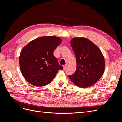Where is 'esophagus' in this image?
<instances>
[{
  "label": "esophagus",
  "instance_id": "34e87169",
  "mask_svg": "<svg viewBox=\"0 0 122 122\" xmlns=\"http://www.w3.org/2000/svg\"><path fill=\"white\" fill-rule=\"evenodd\" d=\"M67 64L63 66V68H64V69H65L67 68Z\"/></svg>",
  "mask_w": 122,
  "mask_h": 122
}]
</instances>
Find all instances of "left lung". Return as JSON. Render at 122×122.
<instances>
[{
    "label": "left lung",
    "mask_w": 122,
    "mask_h": 122,
    "mask_svg": "<svg viewBox=\"0 0 122 122\" xmlns=\"http://www.w3.org/2000/svg\"><path fill=\"white\" fill-rule=\"evenodd\" d=\"M71 45L75 54L77 68L69 78L76 86L87 88L96 83L105 70L104 57L98 47L84 37L73 38Z\"/></svg>",
    "instance_id": "left-lung-1"
}]
</instances>
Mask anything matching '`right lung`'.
<instances>
[{
	"label": "right lung",
	"mask_w": 122,
	"mask_h": 122,
	"mask_svg": "<svg viewBox=\"0 0 122 122\" xmlns=\"http://www.w3.org/2000/svg\"><path fill=\"white\" fill-rule=\"evenodd\" d=\"M61 41L54 36L41 37L31 41L22 49L19 66L28 83L36 87L46 85L53 80L58 70L63 69L53 53Z\"/></svg>",
	"instance_id": "obj_1"
}]
</instances>
